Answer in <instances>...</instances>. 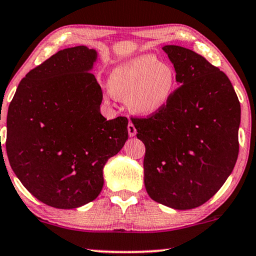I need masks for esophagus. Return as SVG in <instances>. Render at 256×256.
<instances>
[{
    "label": "esophagus",
    "mask_w": 256,
    "mask_h": 256,
    "mask_svg": "<svg viewBox=\"0 0 256 256\" xmlns=\"http://www.w3.org/2000/svg\"><path fill=\"white\" fill-rule=\"evenodd\" d=\"M128 136H130V137H134V136H136V134H137V130H136L134 125L132 124V122H128Z\"/></svg>",
    "instance_id": "obj_1"
}]
</instances>
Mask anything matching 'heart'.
Listing matches in <instances>:
<instances>
[{"instance_id":"1","label":"heart","mask_w":256,"mask_h":256,"mask_svg":"<svg viewBox=\"0 0 256 256\" xmlns=\"http://www.w3.org/2000/svg\"><path fill=\"white\" fill-rule=\"evenodd\" d=\"M110 92L125 99L131 112L151 116L169 105L177 87V74L171 64L152 56H140L118 64L108 80Z\"/></svg>"}]
</instances>
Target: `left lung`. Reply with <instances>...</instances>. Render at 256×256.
Segmentation results:
<instances>
[{"instance_id": "left-lung-1", "label": "left lung", "mask_w": 256, "mask_h": 256, "mask_svg": "<svg viewBox=\"0 0 256 256\" xmlns=\"http://www.w3.org/2000/svg\"><path fill=\"white\" fill-rule=\"evenodd\" d=\"M163 50L180 86L166 108L131 120L145 145L148 196L170 208L194 209L212 198L234 169L240 102L228 76L202 56L174 44Z\"/></svg>"}]
</instances>
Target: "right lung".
Masks as SVG:
<instances>
[{
  "mask_svg": "<svg viewBox=\"0 0 256 256\" xmlns=\"http://www.w3.org/2000/svg\"><path fill=\"white\" fill-rule=\"evenodd\" d=\"M96 59L85 46L58 52L26 74L8 108L12 169L32 195L54 208L96 200L106 162L128 137V118L106 120L100 113L102 90L90 72Z\"/></svg>",
  "mask_w": 256,
  "mask_h": 256,
  "instance_id": "right-lung-1",
  "label": "right lung"
}]
</instances>
